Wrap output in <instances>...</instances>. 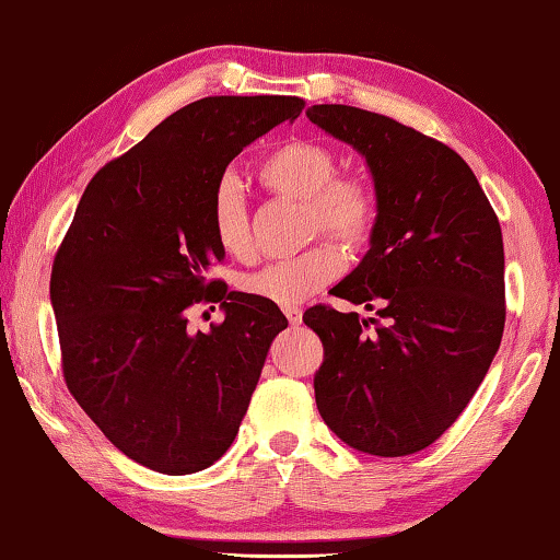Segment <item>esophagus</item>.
<instances>
[{"mask_svg": "<svg viewBox=\"0 0 560 560\" xmlns=\"http://www.w3.org/2000/svg\"><path fill=\"white\" fill-rule=\"evenodd\" d=\"M282 313H285V317H288V323H290V325H300V323H303V310H300L298 305L282 307Z\"/></svg>", "mask_w": 560, "mask_h": 560, "instance_id": "34e87169", "label": "esophagus"}]
</instances>
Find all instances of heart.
<instances>
[{
    "instance_id": "1",
    "label": "heart",
    "mask_w": 560,
    "mask_h": 560,
    "mask_svg": "<svg viewBox=\"0 0 560 560\" xmlns=\"http://www.w3.org/2000/svg\"><path fill=\"white\" fill-rule=\"evenodd\" d=\"M255 179L265 190L305 202L307 235L328 232L346 247H363L377 228L381 202L375 187L360 175H338V158L330 148L310 140H292L270 150L255 165ZM212 237L228 255L243 260L253 253L250 214L232 183H222L210 202ZM346 270V255L332 240H320L290 260L272 262L247 275L243 290L268 303L290 307L305 303Z\"/></svg>"
}]
</instances>
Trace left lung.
<instances>
[{"instance_id": "1", "label": "left lung", "mask_w": 560, "mask_h": 560, "mask_svg": "<svg viewBox=\"0 0 560 560\" xmlns=\"http://www.w3.org/2000/svg\"><path fill=\"white\" fill-rule=\"evenodd\" d=\"M307 117L365 154L381 202L368 255L332 290L375 317L330 305L303 315L325 346L317 410L352 448L418 453L466 410L501 346V222L448 144L350 105Z\"/></svg>"}]
</instances>
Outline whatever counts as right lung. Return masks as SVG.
I'll list each match as a JSON object with an SVG mask.
<instances>
[{
  "mask_svg": "<svg viewBox=\"0 0 560 560\" xmlns=\"http://www.w3.org/2000/svg\"><path fill=\"white\" fill-rule=\"evenodd\" d=\"M305 100L205 97L109 160L90 179L51 265L62 375L74 400L127 458L167 476L212 466L235 441L285 315L228 292L210 228L212 192L257 137ZM226 320L186 328L192 304Z\"/></svg>",
  "mask_w": 560,
  "mask_h": 560,
  "instance_id": "right-lung-1",
  "label": "right lung"
}]
</instances>
